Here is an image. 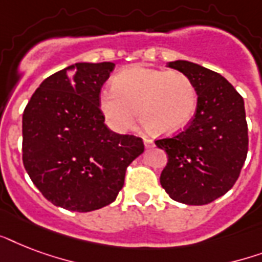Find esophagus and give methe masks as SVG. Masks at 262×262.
<instances>
[{
	"label": "esophagus",
	"instance_id": "1",
	"mask_svg": "<svg viewBox=\"0 0 262 262\" xmlns=\"http://www.w3.org/2000/svg\"><path fill=\"white\" fill-rule=\"evenodd\" d=\"M144 145H145V148H152L155 145V143H154V140L144 137Z\"/></svg>",
	"mask_w": 262,
	"mask_h": 262
}]
</instances>
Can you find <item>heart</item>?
I'll return each mask as SVG.
<instances>
[{
    "label": "heart",
    "mask_w": 262,
    "mask_h": 262,
    "mask_svg": "<svg viewBox=\"0 0 262 262\" xmlns=\"http://www.w3.org/2000/svg\"><path fill=\"white\" fill-rule=\"evenodd\" d=\"M197 106L191 80L179 71L132 65L113 79V90H103L99 108L115 132L133 127L137 111L144 127L154 135H172L190 122Z\"/></svg>",
    "instance_id": "1"
}]
</instances>
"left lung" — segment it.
<instances>
[{
    "label": "left lung",
    "instance_id": "1",
    "mask_svg": "<svg viewBox=\"0 0 262 262\" xmlns=\"http://www.w3.org/2000/svg\"><path fill=\"white\" fill-rule=\"evenodd\" d=\"M191 80L197 108L186 129L156 140L167 154L160 185L178 203L205 205L236 182L248 155L244 98L223 76L189 61L168 62Z\"/></svg>",
    "mask_w": 262,
    "mask_h": 262
}]
</instances>
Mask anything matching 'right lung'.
Here are the masks:
<instances>
[{
	"mask_svg": "<svg viewBox=\"0 0 262 262\" xmlns=\"http://www.w3.org/2000/svg\"><path fill=\"white\" fill-rule=\"evenodd\" d=\"M113 62H77L43 80L23 114V163L50 203L91 212L111 204L127 166L144 152L140 137L104 123L100 90Z\"/></svg>",
	"mask_w": 262,
	"mask_h": 262,
	"instance_id": "add662e5",
	"label": "right lung"
}]
</instances>
